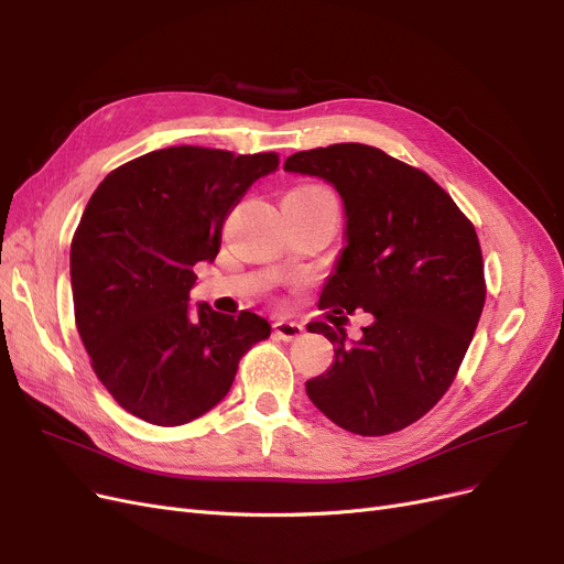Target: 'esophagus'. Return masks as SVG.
Segmentation results:
<instances>
[{
	"instance_id": "34e87169",
	"label": "esophagus",
	"mask_w": 564,
	"mask_h": 564,
	"mask_svg": "<svg viewBox=\"0 0 564 564\" xmlns=\"http://www.w3.org/2000/svg\"><path fill=\"white\" fill-rule=\"evenodd\" d=\"M272 327H275V336L282 338V340H294V338H299L305 332L303 324L286 322V319H278L275 324H272Z\"/></svg>"
}]
</instances>
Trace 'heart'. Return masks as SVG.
Returning <instances> with one entry per match:
<instances>
[{
  "instance_id": "heart-1",
  "label": "heart",
  "mask_w": 564,
  "mask_h": 564,
  "mask_svg": "<svg viewBox=\"0 0 564 564\" xmlns=\"http://www.w3.org/2000/svg\"><path fill=\"white\" fill-rule=\"evenodd\" d=\"M294 193H303V195H332L327 187H322V185H303V187H296Z\"/></svg>"
}]
</instances>
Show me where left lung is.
<instances>
[{"label": "left lung", "mask_w": 564, "mask_h": 564, "mask_svg": "<svg viewBox=\"0 0 564 564\" xmlns=\"http://www.w3.org/2000/svg\"><path fill=\"white\" fill-rule=\"evenodd\" d=\"M284 172L332 183L346 209V247L319 308L371 313L362 336L311 322L334 365L305 383L311 402L344 431L406 429L452 386L485 308V265L470 220L421 169L362 143L286 158Z\"/></svg>", "instance_id": "left-lung-1"}]
</instances>
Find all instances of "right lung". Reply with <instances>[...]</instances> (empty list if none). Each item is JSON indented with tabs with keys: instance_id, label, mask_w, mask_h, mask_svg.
<instances>
[{
	"instance_id": "add662e5",
	"label": "right lung",
	"mask_w": 564,
	"mask_h": 564,
	"mask_svg": "<svg viewBox=\"0 0 564 564\" xmlns=\"http://www.w3.org/2000/svg\"><path fill=\"white\" fill-rule=\"evenodd\" d=\"M275 152L174 145L110 172L70 245L75 322L115 402L155 425H183L228 395L242 355L268 319L191 311L195 265L214 261L228 214Z\"/></svg>"
}]
</instances>
